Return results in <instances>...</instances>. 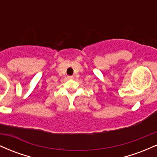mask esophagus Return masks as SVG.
<instances>
[{"mask_svg": "<svg viewBox=\"0 0 157 157\" xmlns=\"http://www.w3.org/2000/svg\"><path fill=\"white\" fill-rule=\"evenodd\" d=\"M67 78H68V79H73L74 77H73V76H68Z\"/></svg>", "mask_w": 157, "mask_h": 157, "instance_id": "1", "label": "esophagus"}]
</instances>
